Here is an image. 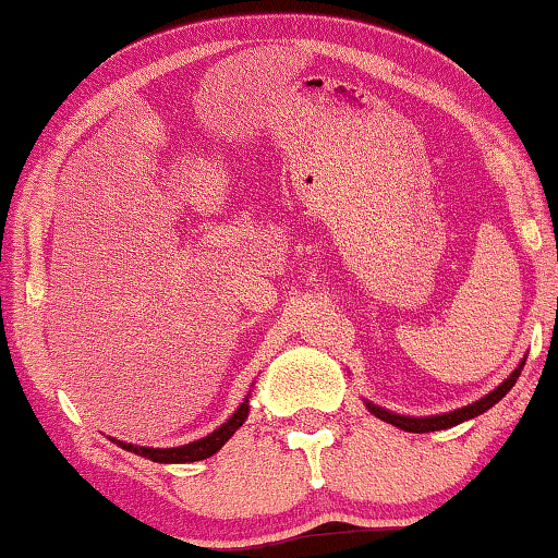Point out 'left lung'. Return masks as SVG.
<instances>
[{
  "instance_id": "left-lung-1",
  "label": "left lung",
  "mask_w": 558,
  "mask_h": 558,
  "mask_svg": "<svg viewBox=\"0 0 558 558\" xmlns=\"http://www.w3.org/2000/svg\"><path fill=\"white\" fill-rule=\"evenodd\" d=\"M521 367H524V362L514 369V373L509 375V379H504V383L497 387V390L489 392L486 397H482V400H476L474 404H466L462 407V410H454L449 414H437V417H402V414H395V412H387L383 410V407H375L369 404V412L375 414V417H379L383 422H390L395 424V427H400L404 432H417V435H422V432H439V429H449V427H457V424H462L464 420H472L476 417V414H482L489 410V407L497 404L504 395H507L511 387L517 385V379L521 375Z\"/></svg>"
}]
</instances>
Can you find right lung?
<instances>
[{
    "instance_id": "right-lung-1",
    "label": "right lung",
    "mask_w": 558,
    "mask_h": 558,
    "mask_svg": "<svg viewBox=\"0 0 558 558\" xmlns=\"http://www.w3.org/2000/svg\"><path fill=\"white\" fill-rule=\"evenodd\" d=\"M247 420V400L238 407V412L233 414L231 420L226 424H220V427L214 432V435L203 437L198 441H191V445H183V447H171V449H154V447H134V445H126V441H117L119 447L126 449V452H134L141 454L146 459H151V462H161V464H185V462H201V459H208L214 457L220 447L226 445L228 439L235 435L238 427H243V422Z\"/></svg>"
}]
</instances>
